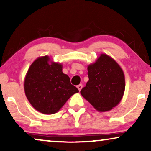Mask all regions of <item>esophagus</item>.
<instances>
[{"label": "esophagus", "instance_id": "obj_1", "mask_svg": "<svg viewBox=\"0 0 151 151\" xmlns=\"http://www.w3.org/2000/svg\"><path fill=\"white\" fill-rule=\"evenodd\" d=\"M77 88H78V90L80 91V90L82 89V84H79V85H78Z\"/></svg>", "mask_w": 151, "mask_h": 151}]
</instances>
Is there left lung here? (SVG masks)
Listing matches in <instances>:
<instances>
[{"label":"left lung","mask_w":151,"mask_h":151,"mask_svg":"<svg viewBox=\"0 0 151 151\" xmlns=\"http://www.w3.org/2000/svg\"><path fill=\"white\" fill-rule=\"evenodd\" d=\"M87 69L88 81L80 93L98 111L111 110L120 102L125 90L124 74L120 66L102 53Z\"/></svg>","instance_id":"1"}]
</instances>
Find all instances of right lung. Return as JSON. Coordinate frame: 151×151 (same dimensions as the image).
<instances>
[{
	"instance_id": "right-lung-1",
	"label": "right lung",
	"mask_w": 151,
	"mask_h": 151,
	"mask_svg": "<svg viewBox=\"0 0 151 151\" xmlns=\"http://www.w3.org/2000/svg\"><path fill=\"white\" fill-rule=\"evenodd\" d=\"M26 97L36 111L43 114L57 113L73 94L79 92L63 73V65L48 55L38 57L29 68L24 80Z\"/></svg>"
}]
</instances>
